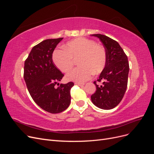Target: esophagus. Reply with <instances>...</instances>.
Wrapping results in <instances>:
<instances>
[{"instance_id": "obj_1", "label": "esophagus", "mask_w": 154, "mask_h": 154, "mask_svg": "<svg viewBox=\"0 0 154 154\" xmlns=\"http://www.w3.org/2000/svg\"><path fill=\"white\" fill-rule=\"evenodd\" d=\"M75 85H79V86H81V87H83V85H85V83H79V82H76V83H75Z\"/></svg>"}]
</instances>
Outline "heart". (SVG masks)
<instances>
[{
    "label": "heart",
    "instance_id": "heart-1",
    "mask_svg": "<svg viewBox=\"0 0 154 154\" xmlns=\"http://www.w3.org/2000/svg\"><path fill=\"white\" fill-rule=\"evenodd\" d=\"M63 49L65 51L56 50L53 55V62L57 68L63 72H68L73 67V60L78 58L80 66L67 74L68 80L85 82L91 78L93 72L98 74L105 67V51L93 40L78 38L64 45Z\"/></svg>",
    "mask_w": 154,
    "mask_h": 154
}]
</instances>
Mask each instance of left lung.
I'll return each instance as SVG.
<instances>
[{"mask_svg":"<svg viewBox=\"0 0 154 154\" xmlns=\"http://www.w3.org/2000/svg\"><path fill=\"white\" fill-rule=\"evenodd\" d=\"M101 42L106 54V63L97 82L103 81L99 86L94 82L96 91L91 96L92 103L103 110L114 109L122 101L127 87L129 63L127 55L117 42L101 34L91 35Z\"/></svg>","mask_w":154,"mask_h":154,"instance_id":"obj_1","label":"left lung"}]
</instances>
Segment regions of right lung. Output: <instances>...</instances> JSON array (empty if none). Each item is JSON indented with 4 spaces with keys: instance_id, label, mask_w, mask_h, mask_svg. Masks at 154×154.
<instances>
[{
    "instance_id": "1",
    "label": "right lung",
    "mask_w": 154,
    "mask_h": 154,
    "mask_svg": "<svg viewBox=\"0 0 154 154\" xmlns=\"http://www.w3.org/2000/svg\"><path fill=\"white\" fill-rule=\"evenodd\" d=\"M63 38L47 39L34 46L24 63V78L29 94L41 109L52 114L62 112L71 103L74 83H60L63 74L54 65L53 53Z\"/></svg>"
}]
</instances>
